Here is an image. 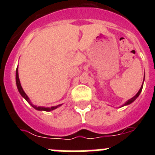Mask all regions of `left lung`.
<instances>
[{
	"label": "left lung",
	"mask_w": 155,
	"mask_h": 155,
	"mask_svg": "<svg viewBox=\"0 0 155 155\" xmlns=\"http://www.w3.org/2000/svg\"><path fill=\"white\" fill-rule=\"evenodd\" d=\"M144 76H145V74H144ZM143 81H144V78H143V84H142L141 87H140V90H139V91H138V92L137 93V94H135V95H134V97H133V98H130V99H129L128 101H127V102H126L124 104V105H121V107H123V106H125V105H130V104H131V103H132V102H134V101H135V100H136L137 98V97L139 96V95H140V92H141V91H142V88H143Z\"/></svg>",
	"instance_id": "8db88e82"
}]
</instances>
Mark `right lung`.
I'll use <instances>...</instances> for the list:
<instances>
[{
    "label": "right lung",
    "mask_w": 155,
    "mask_h": 155,
    "mask_svg": "<svg viewBox=\"0 0 155 155\" xmlns=\"http://www.w3.org/2000/svg\"><path fill=\"white\" fill-rule=\"evenodd\" d=\"M15 79H16V85H17V87H18V90L19 93H20V94H21V96L23 97V98H25V99L26 100L27 102H28V103L30 104V105L32 106V107L34 108L35 109H36V110H39V111H46V112H50V111L52 110H54V109H57L58 107H60V106H61L62 105V104H61V105H56V106H52V107H43V106H37V105H33V104L31 103V101H30L29 98L28 97V95H27L26 94H25V92L24 91V90H23L22 87H21V83H20V80H19V78H18V69H16V75H15Z\"/></svg>",
    "instance_id": "1"
}]
</instances>
